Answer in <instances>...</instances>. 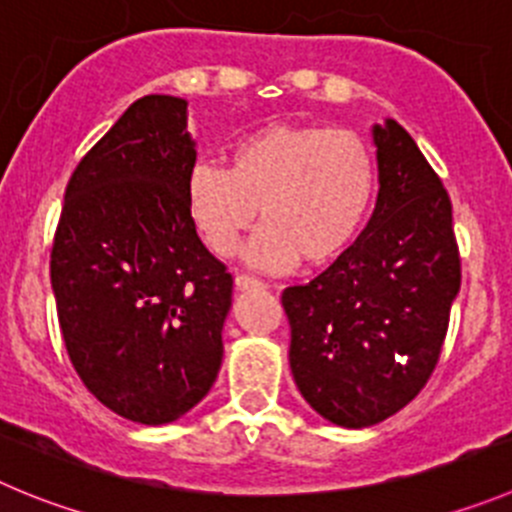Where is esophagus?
<instances>
[{
  "instance_id": "obj_1",
  "label": "esophagus",
  "mask_w": 512,
  "mask_h": 512,
  "mask_svg": "<svg viewBox=\"0 0 512 512\" xmlns=\"http://www.w3.org/2000/svg\"><path fill=\"white\" fill-rule=\"evenodd\" d=\"M234 285H237V288H240V290L265 288V283H262L260 278H252V275H245V272H242V275H237V278H234Z\"/></svg>"
}]
</instances>
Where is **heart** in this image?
Instances as JSON below:
<instances>
[{
    "label": "heart",
    "mask_w": 512,
    "mask_h": 512,
    "mask_svg": "<svg viewBox=\"0 0 512 512\" xmlns=\"http://www.w3.org/2000/svg\"><path fill=\"white\" fill-rule=\"evenodd\" d=\"M376 197V159L353 128L267 126L229 148L227 169L197 164L186 207L209 250L232 257L257 207L262 232L250 260L283 270L295 260L321 265L361 232Z\"/></svg>",
    "instance_id": "1"
}]
</instances>
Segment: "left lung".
I'll return each mask as SVG.
<instances>
[{
    "instance_id": "left-lung-1",
    "label": "left lung",
    "mask_w": 512,
    "mask_h": 512,
    "mask_svg": "<svg viewBox=\"0 0 512 512\" xmlns=\"http://www.w3.org/2000/svg\"><path fill=\"white\" fill-rule=\"evenodd\" d=\"M379 199L369 224L310 283L288 285L290 369L315 412L361 429L427 386L460 290L452 202L396 121L374 128Z\"/></svg>"
}]
</instances>
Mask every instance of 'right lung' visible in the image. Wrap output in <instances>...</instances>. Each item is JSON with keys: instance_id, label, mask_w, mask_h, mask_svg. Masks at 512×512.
I'll return each mask as SVG.
<instances>
[{"instance_id": "right-lung-1", "label": "right lung", "mask_w": 512, "mask_h": 512, "mask_svg": "<svg viewBox=\"0 0 512 512\" xmlns=\"http://www.w3.org/2000/svg\"><path fill=\"white\" fill-rule=\"evenodd\" d=\"M186 100L143 95L75 166L50 252L57 321L90 394L166 424L212 389L232 275L186 207Z\"/></svg>"}]
</instances>
